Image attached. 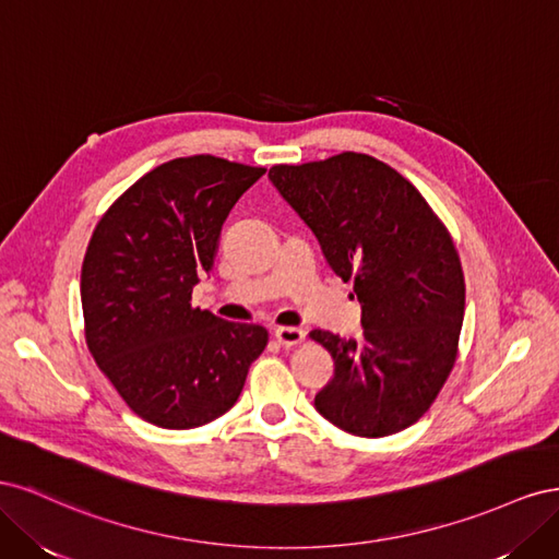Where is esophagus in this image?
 Returning a JSON list of instances; mask_svg holds the SVG:
<instances>
[{
    "instance_id": "esophagus-1",
    "label": "esophagus",
    "mask_w": 559,
    "mask_h": 559,
    "mask_svg": "<svg viewBox=\"0 0 559 559\" xmlns=\"http://www.w3.org/2000/svg\"><path fill=\"white\" fill-rule=\"evenodd\" d=\"M275 337L282 347H294L306 341V331L296 326H280L275 329Z\"/></svg>"
}]
</instances>
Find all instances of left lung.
Instances as JSON below:
<instances>
[{"mask_svg":"<svg viewBox=\"0 0 559 559\" xmlns=\"http://www.w3.org/2000/svg\"><path fill=\"white\" fill-rule=\"evenodd\" d=\"M267 177L361 302L357 341L310 333L335 364L314 408L366 438L415 425L450 376L464 321V273L448 228L408 179L366 154L275 165Z\"/></svg>","mask_w":559,"mask_h":559,"instance_id":"8db88e82","label":"left lung"}]
</instances>
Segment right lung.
Here are the masks:
<instances>
[{"label": "right lung", "mask_w": 559, "mask_h": 559, "mask_svg": "<svg viewBox=\"0 0 559 559\" xmlns=\"http://www.w3.org/2000/svg\"><path fill=\"white\" fill-rule=\"evenodd\" d=\"M265 167L216 156L158 165L99 218L81 267L86 343L128 408L163 429L230 411L267 345L259 324L191 306L222 226Z\"/></svg>", "instance_id": "add662e5"}]
</instances>
